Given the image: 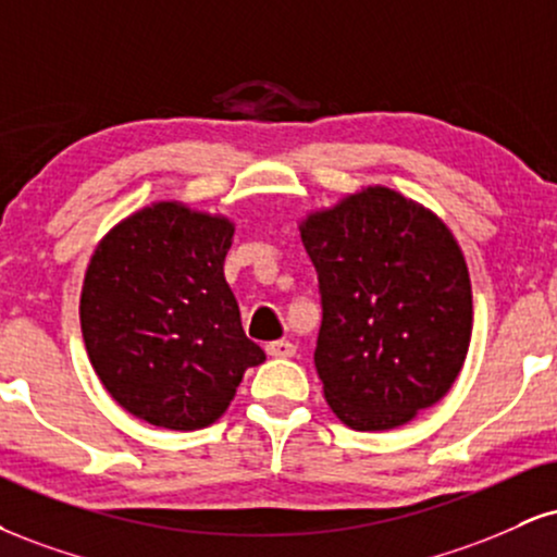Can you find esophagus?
I'll return each instance as SVG.
<instances>
[{"mask_svg":"<svg viewBox=\"0 0 557 557\" xmlns=\"http://www.w3.org/2000/svg\"><path fill=\"white\" fill-rule=\"evenodd\" d=\"M267 355H272V358H293L296 355V345L290 339H274V343L267 345Z\"/></svg>","mask_w":557,"mask_h":557,"instance_id":"1","label":"esophagus"}]
</instances>
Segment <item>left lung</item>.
Masks as SVG:
<instances>
[{
    "label": "left lung",
    "instance_id": "obj_1",
    "mask_svg": "<svg viewBox=\"0 0 557 557\" xmlns=\"http://www.w3.org/2000/svg\"><path fill=\"white\" fill-rule=\"evenodd\" d=\"M319 274L313 363L355 431H388L457 381L472 337V285L457 238L423 205L368 186L300 223Z\"/></svg>",
    "mask_w": 557,
    "mask_h": 557
}]
</instances>
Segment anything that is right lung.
<instances>
[{
    "instance_id": "right-lung-1",
    "label": "right lung",
    "mask_w": 557,
    "mask_h": 557,
    "mask_svg": "<svg viewBox=\"0 0 557 557\" xmlns=\"http://www.w3.org/2000/svg\"><path fill=\"white\" fill-rule=\"evenodd\" d=\"M233 231L223 214L156 202L111 227L90 257L79 296L87 358L145 423L212 425L246 368L264 363L223 274Z\"/></svg>"
}]
</instances>
